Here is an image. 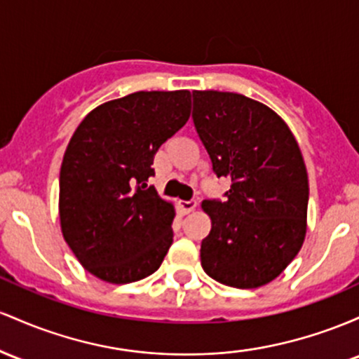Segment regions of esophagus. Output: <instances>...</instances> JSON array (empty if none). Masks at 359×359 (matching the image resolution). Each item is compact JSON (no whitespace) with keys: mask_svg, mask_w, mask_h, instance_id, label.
Here are the masks:
<instances>
[{"mask_svg":"<svg viewBox=\"0 0 359 359\" xmlns=\"http://www.w3.org/2000/svg\"><path fill=\"white\" fill-rule=\"evenodd\" d=\"M198 207V200H183L181 201V208H183L184 213H190Z\"/></svg>","mask_w":359,"mask_h":359,"instance_id":"1","label":"esophagus"}]
</instances>
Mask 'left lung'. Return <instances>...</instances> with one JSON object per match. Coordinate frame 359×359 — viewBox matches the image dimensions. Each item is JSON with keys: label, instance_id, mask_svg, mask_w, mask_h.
Returning a JSON list of instances; mask_svg holds the SVG:
<instances>
[{"label": "left lung", "instance_id": "8db88e82", "mask_svg": "<svg viewBox=\"0 0 359 359\" xmlns=\"http://www.w3.org/2000/svg\"><path fill=\"white\" fill-rule=\"evenodd\" d=\"M193 122L227 200H203L212 231L201 268L219 283L257 288L280 276L307 233L309 176L295 137L266 104L229 91H193Z\"/></svg>", "mask_w": 359, "mask_h": 359}]
</instances>
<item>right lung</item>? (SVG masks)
<instances>
[{
  "label": "right lung",
  "mask_w": 359,
  "mask_h": 359,
  "mask_svg": "<svg viewBox=\"0 0 359 359\" xmlns=\"http://www.w3.org/2000/svg\"><path fill=\"white\" fill-rule=\"evenodd\" d=\"M190 110L188 90L137 91L96 107L72 134L59 176L60 231L93 276L132 283L163 263L176 212L147 180Z\"/></svg>",
  "instance_id": "1"
}]
</instances>
